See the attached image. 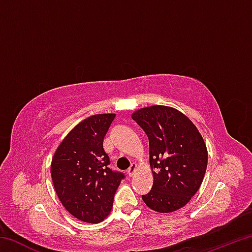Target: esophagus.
Segmentation results:
<instances>
[{"instance_id":"obj_1","label":"esophagus","mask_w":252,"mask_h":252,"mask_svg":"<svg viewBox=\"0 0 252 252\" xmlns=\"http://www.w3.org/2000/svg\"><path fill=\"white\" fill-rule=\"evenodd\" d=\"M136 170H138V165H136V163H132L131 167L127 169V174H129V177H133Z\"/></svg>"}]
</instances>
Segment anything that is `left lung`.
Returning a JSON list of instances; mask_svg holds the SVG:
<instances>
[{"mask_svg": "<svg viewBox=\"0 0 252 252\" xmlns=\"http://www.w3.org/2000/svg\"><path fill=\"white\" fill-rule=\"evenodd\" d=\"M132 119L149 138L153 174L147 206L160 213L177 211L190 201L201 186L208 164L206 143L197 126L180 111L167 105L136 110Z\"/></svg>", "mask_w": 252, "mask_h": 252, "instance_id": "8db88e82", "label": "left lung"}]
</instances>
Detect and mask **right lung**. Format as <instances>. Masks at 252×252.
Returning <instances> with one entry per match:
<instances>
[{"label":"right lung","mask_w":252,"mask_h":252,"mask_svg":"<svg viewBox=\"0 0 252 252\" xmlns=\"http://www.w3.org/2000/svg\"><path fill=\"white\" fill-rule=\"evenodd\" d=\"M116 114H94L72 129L51 162L53 186L62 206L88 223L103 221L125 174L109 168L103 139Z\"/></svg>","instance_id":"add662e5"}]
</instances>
